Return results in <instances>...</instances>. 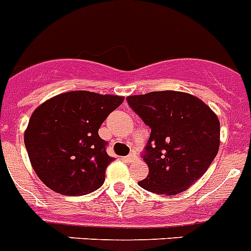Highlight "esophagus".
I'll list each match as a JSON object with an SVG mask.
<instances>
[{"label":"esophagus","instance_id":"obj_1","mask_svg":"<svg viewBox=\"0 0 251 251\" xmlns=\"http://www.w3.org/2000/svg\"><path fill=\"white\" fill-rule=\"evenodd\" d=\"M126 160H127L128 162L136 161V160H137V155H136V153H129V155H128L127 157H126Z\"/></svg>","mask_w":251,"mask_h":251}]
</instances>
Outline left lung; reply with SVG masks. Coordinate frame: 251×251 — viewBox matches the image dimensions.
Instances as JSON below:
<instances>
[{"label":"left lung","mask_w":251,"mask_h":251,"mask_svg":"<svg viewBox=\"0 0 251 251\" xmlns=\"http://www.w3.org/2000/svg\"><path fill=\"white\" fill-rule=\"evenodd\" d=\"M130 109L151 128L142 152L149 166L138 185L156 194L174 196L204 174L220 147V122L196 96L153 91L128 96Z\"/></svg>","instance_id":"1"}]
</instances>
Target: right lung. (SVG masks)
Masks as SVG:
<instances>
[{"mask_svg": "<svg viewBox=\"0 0 251 251\" xmlns=\"http://www.w3.org/2000/svg\"><path fill=\"white\" fill-rule=\"evenodd\" d=\"M122 102V96L71 91L35 109L24 142L33 169L47 187L71 197L101 187L113 157L98 132Z\"/></svg>", "mask_w": 251, "mask_h": 251, "instance_id": "right-lung-1", "label": "right lung"}]
</instances>
